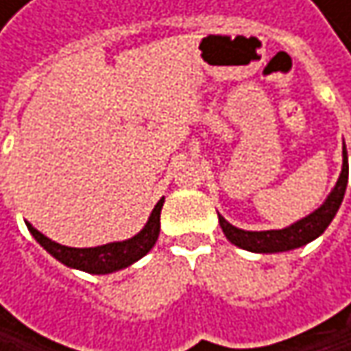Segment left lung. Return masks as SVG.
<instances>
[{
    "label": "left lung",
    "instance_id": "obj_1",
    "mask_svg": "<svg viewBox=\"0 0 351 351\" xmlns=\"http://www.w3.org/2000/svg\"><path fill=\"white\" fill-rule=\"evenodd\" d=\"M348 152L343 146V169L341 175L337 178L335 189L331 191V195L327 197V201L313 211L311 215H307L305 219L293 223L291 228L285 230H270V232H244L234 228L232 223H228L221 215H219V226L226 234V238L236 244L238 247H244L250 252H260V254H272V252H287V250H295L301 245L313 242L319 238L327 226L331 223V219L335 217L343 195H346V186H348Z\"/></svg>",
    "mask_w": 351,
    "mask_h": 351
}]
</instances>
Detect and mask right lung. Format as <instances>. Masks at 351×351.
Returning <instances> with one entry per match:
<instances>
[{"instance_id":"add662e5","label":"right lung","mask_w":351,"mask_h":351,"mask_svg":"<svg viewBox=\"0 0 351 351\" xmlns=\"http://www.w3.org/2000/svg\"><path fill=\"white\" fill-rule=\"evenodd\" d=\"M162 203H165V199H160L156 203V207L152 209V215H150L148 223L144 226V230L125 242H113V244L97 245V247H69V245H60L48 240L30 223H28V230L36 238V242L46 252H50L56 260H60L62 264L91 272V274H107V272H113V270H119V268L134 264L136 260H140L142 256H146L152 250V245L156 244L158 234H160Z\"/></svg>"}]
</instances>
